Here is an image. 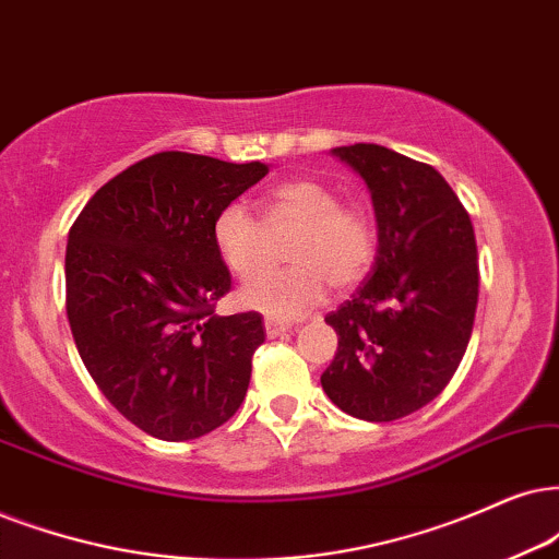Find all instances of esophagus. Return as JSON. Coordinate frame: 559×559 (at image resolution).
Segmentation results:
<instances>
[{
    "label": "esophagus",
    "instance_id": "esophagus-1",
    "mask_svg": "<svg viewBox=\"0 0 559 559\" xmlns=\"http://www.w3.org/2000/svg\"><path fill=\"white\" fill-rule=\"evenodd\" d=\"M288 330H292V324H288V322L271 320V317H267V320H265V332H267V337H278V335H284V332H288Z\"/></svg>",
    "mask_w": 559,
    "mask_h": 559
}]
</instances>
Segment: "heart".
<instances>
[{
  "label": "heart",
  "mask_w": 559,
  "mask_h": 559,
  "mask_svg": "<svg viewBox=\"0 0 559 559\" xmlns=\"http://www.w3.org/2000/svg\"><path fill=\"white\" fill-rule=\"evenodd\" d=\"M273 218L299 224L288 245V267L252 278L239 301L271 320H296L337 292L353 288L369 273L377 252V229L364 209L343 203L335 188L314 178L275 186L265 198ZM211 242L218 260L237 278H250L260 265V227L242 203H227L211 222Z\"/></svg>",
  "instance_id": "heart-1"
}]
</instances>
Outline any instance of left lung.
<instances>
[{"instance_id": "obj_1", "label": "left lung", "mask_w": 559, "mask_h": 559, "mask_svg": "<svg viewBox=\"0 0 559 559\" xmlns=\"http://www.w3.org/2000/svg\"><path fill=\"white\" fill-rule=\"evenodd\" d=\"M371 190L379 250L371 275L324 322L337 353L322 390L358 420L426 407L462 364L479 267L467 209L441 173L379 144L335 146Z\"/></svg>"}]
</instances>
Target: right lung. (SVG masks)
I'll list each match as a JSON object with an SVG mask.
<instances>
[{
  "label": "right lung",
  "instance_id": "obj_1",
  "mask_svg": "<svg viewBox=\"0 0 559 559\" xmlns=\"http://www.w3.org/2000/svg\"><path fill=\"white\" fill-rule=\"evenodd\" d=\"M265 175L263 162L159 152L105 182L69 229L76 350L110 405L162 441L211 433L250 386L263 317L214 312L231 275L211 222Z\"/></svg>",
  "mask_w": 559,
  "mask_h": 559
}]
</instances>
